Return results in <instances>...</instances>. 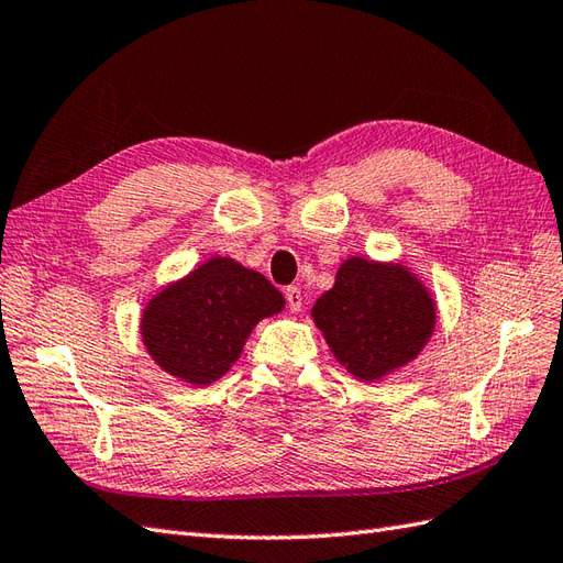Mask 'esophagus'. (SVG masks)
Returning a JSON list of instances; mask_svg holds the SVG:
<instances>
[{"label": "esophagus", "instance_id": "34e87169", "mask_svg": "<svg viewBox=\"0 0 563 563\" xmlns=\"http://www.w3.org/2000/svg\"><path fill=\"white\" fill-rule=\"evenodd\" d=\"M285 299H287V307H290V311H299L305 305V297H302V290H299V287H287Z\"/></svg>", "mask_w": 563, "mask_h": 563}]
</instances>
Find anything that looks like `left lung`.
<instances>
[{"label":"left lung","mask_w":563,"mask_h":563,"mask_svg":"<svg viewBox=\"0 0 563 563\" xmlns=\"http://www.w3.org/2000/svg\"><path fill=\"white\" fill-rule=\"evenodd\" d=\"M331 355L360 382H382L431 341L437 299L400 261L345 258L335 285L311 307Z\"/></svg>","instance_id":"left-lung-1"}]
</instances>
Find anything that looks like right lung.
Returning a JSON list of instances; mask_svg holds the SVG:
<instances>
[{"label": "right lung", "instance_id": "add662e5", "mask_svg": "<svg viewBox=\"0 0 563 563\" xmlns=\"http://www.w3.org/2000/svg\"><path fill=\"white\" fill-rule=\"evenodd\" d=\"M283 309L285 297L266 276L230 256H211L148 299L139 333L165 374L208 386L240 360L256 323Z\"/></svg>", "mask_w": 563, "mask_h": 563}]
</instances>
